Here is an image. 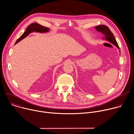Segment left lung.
<instances>
[{
  "label": "left lung",
  "instance_id": "1",
  "mask_svg": "<svg viewBox=\"0 0 134 134\" xmlns=\"http://www.w3.org/2000/svg\"><path fill=\"white\" fill-rule=\"evenodd\" d=\"M95 29H96L98 31L101 32L103 34L105 35V38L107 41L114 44L119 49V46L117 42V41L115 39V38H114L113 36V33L111 32V31L110 30L108 26L104 25H98L95 27Z\"/></svg>",
  "mask_w": 134,
  "mask_h": 134
}]
</instances>
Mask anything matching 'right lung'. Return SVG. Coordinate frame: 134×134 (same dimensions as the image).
Listing matches in <instances>:
<instances>
[{"mask_svg":"<svg viewBox=\"0 0 134 134\" xmlns=\"http://www.w3.org/2000/svg\"><path fill=\"white\" fill-rule=\"evenodd\" d=\"M37 32L40 33H44L47 32L49 31V29L47 27H45L44 26H42L39 24H37L36 23H34L28 26L27 27L26 31L24 32V33L18 38L17 40L16 41L15 44L18 43L19 41H20L21 40H22L24 38H25L26 36H27L30 33L32 32Z\"/></svg>","mask_w":134,"mask_h":134,"instance_id":"obj_1","label":"right lung"}]
</instances>
